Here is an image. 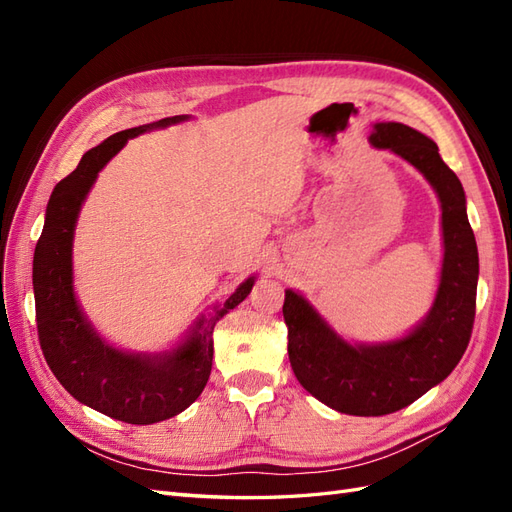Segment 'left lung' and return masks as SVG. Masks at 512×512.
<instances>
[{"mask_svg":"<svg viewBox=\"0 0 512 512\" xmlns=\"http://www.w3.org/2000/svg\"><path fill=\"white\" fill-rule=\"evenodd\" d=\"M369 141L391 149L427 177L442 203L444 262L429 316L404 339L350 346L337 337L297 292L286 290L288 359L303 389L329 408L354 416H382L410 406L440 384L470 344L476 314L478 250L461 181L438 145L404 123H376Z\"/></svg>","mask_w":512,"mask_h":512,"instance_id":"1","label":"left lung"}]
</instances>
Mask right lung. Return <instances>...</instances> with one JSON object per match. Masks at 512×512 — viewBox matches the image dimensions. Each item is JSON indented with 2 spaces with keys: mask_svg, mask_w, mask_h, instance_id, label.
Segmentation results:
<instances>
[{
  "mask_svg": "<svg viewBox=\"0 0 512 512\" xmlns=\"http://www.w3.org/2000/svg\"><path fill=\"white\" fill-rule=\"evenodd\" d=\"M183 119L185 115L166 117L123 130L89 149L79 166L55 185L34 254L36 324L46 363L74 399L132 425L166 421L194 404L211 374L215 322L237 307L254 286V277L245 280L209 320L198 322V331L188 342L160 359L106 346L76 305L72 292V235L91 185L128 138Z\"/></svg>",
  "mask_w": 512,
  "mask_h": 512,
  "instance_id": "right-lung-1",
  "label": "right lung"
}]
</instances>
